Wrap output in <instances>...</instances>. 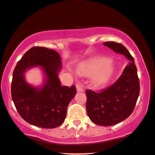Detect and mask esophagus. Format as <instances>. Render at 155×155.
Instances as JSON below:
<instances>
[{"instance_id":"1","label":"esophagus","mask_w":155,"mask_h":155,"mask_svg":"<svg viewBox=\"0 0 155 155\" xmlns=\"http://www.w3.org/2000/svg\"><path fill=\"white\" fill-rule=\"evenodd\" d=\"M76 89H77V92H83V91H84L83 86L80 84H76Z\"/></svg>"}]
</instances>
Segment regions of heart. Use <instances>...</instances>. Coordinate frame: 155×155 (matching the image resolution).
I'll use <instances>...</instances> for the list:
<instances>
[{
  "instance_id": "b5f03b06",
  "label": "heart",
  "mask_w": 155,
  "mask_h": 155,
  "mask_svg": "<svg viewBox=\"0 0 155 155\" xmlns=\"http://www.w3.org/2000/svg\"><path fill=\"white\" fill-rule=\"evenodd\" d=\"M78 73L83 76L94 74L92 83L95 86H102L111 78L114 73L112 62L106 57H98L81 63L78 68Z\"/></svg>"
}]
</instances>
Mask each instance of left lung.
Returning <instances> with one entry per match:
<instances>
[{"label":"left lung","mask_w":155,"mask_h":155,"mask_svg":"<svg viewBox=\"0 0 155 155\" xmlns=\"http://www.w3.org/2000/svg\"><path fill=\"white\" fill-rule=\"evenodd\" d=\"M104 45L129 60L121 75L112 85L100 92L85 91L89 118L97 125L108 127L120 123L131 115L136 106L140 86L134 60L127 49L114 41H107Z\"/></svg>","instance_id":"8db88e82"}]
</instances>
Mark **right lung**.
I'll use <instances>...</instances> for the list:
<instances>
[{"mask_svg": "<svg viewBox=\"0 0 155 155\" xmlns=\"http://www.w3.org/2000/svg\"><path fill=\"white\" fill-rule=\"evenodd\" d=\"M42 68L45 80L41 88L29 85L24 78L27 69ZM62 68L60 54L53 49L34 47L17 62L13 72L11 97L19 115L36 127L53 129L66 117L70 101L76 94L74 85L62 86L58 74Z\"/></svg>", "mask_w": 155, "mask_h": 155, "instance_id": "add662e5", "label": "right lung"}]
</instances>
